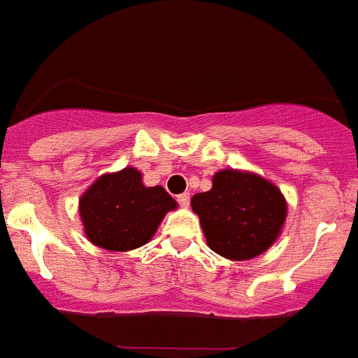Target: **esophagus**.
Segmentation results:
<instances>
[{
    "instance_id": "esophagus-1",
    "label": "esophagus",
    "mask_w": 358,
    "mask_h": 358,
    "mask_svg": "<svg viewBox=\"0 0 358 358\" xmlns=\"http://www.w3.org/2000/svg\"><path fill=\"white\" fill-rule=\"evenodd\" d=\"M177 201H179L181 207L187 208L188 205H190V194H181V196H177Z\"/></svg>"
}]
</instances>
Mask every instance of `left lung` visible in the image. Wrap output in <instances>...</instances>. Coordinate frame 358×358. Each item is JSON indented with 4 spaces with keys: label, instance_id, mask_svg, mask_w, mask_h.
I'll use <instances>...</instances> for the list:
<instances>
[{
    "label": "left lung",
    "instance_id": "obj_1",
    "mask_svg": "<svg viewBox=\"0 0 358 358\" xmlns=\"http://www.w3.org/2000/svg\"><path fill=\"white\" fill-rule=\"evenodd\" d=\"M208 248L231 260L264 253L281 234L287 199L273 182L240 170L216 171L213 188L192 197Z\"/></svg>",
    "mask_w": 358,
    "mask_h": 358
}]
</instances>
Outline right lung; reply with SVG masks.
Segmentation results:
<instances>
[{"label":"right lung","instance_id":"1","mask_svg":"<svg viewBox=\"0 0 358 358\" xmlns=\"http://www.w3.org/2000/svg\"><path fill=\"white\" fill-rule=\"evenodd\" d=\"M177 201L162 187H145L136 168L105 173L79 199L87 238L108 251L148 244Z\"/></svg>","mask_w":358,"mask_h":358}]
</instances>
